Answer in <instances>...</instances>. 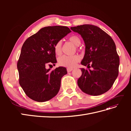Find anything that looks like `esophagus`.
Wrapping results in <instances>:
<instances>
[{"mask_svg":"<svg viewBox=\"0 0 131 131\" xmlns=\"http://www.w3.org/2000/svg\"><path fill=\"white\" fill-rule=\"evenodd\" d=\"M67 72H70L73 70V69H72V68H67Z\"/></svg>","mask_w":131,"mask_h":131,"instance_id":"esophagus-1","label":"esophagus"}]
</instances>
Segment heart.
Masks as SVG:
<instances>
[{"label": "heart", "instance_id": "obj_1", "mask_svg": "<svg viewBox=\"0 0 131 131\" xmlns=\"http://www.w3.org/2000/svg\"><path fill=\"white\" fill-rule=\"evenodd\" d=\"M69 40L75 46H78L81 43V39L77 35H72L69 38ZM62 43L61 41H58L54 46V52L57 55H60L62 53ZM80 60V57L78 55L73 56H62L58 58V62L59 66L72 68L75 66L77 63Z\"/></svg>", "mask_w": 131, "mask_h": 131}]
</instances>
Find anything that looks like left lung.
<instances>
[{
  "label": "left lung",
  "mask_w": 131,
  "mask_h": 131,
  "mask_svg": "<svg viewBox=\"0 0 131 131\" xmlns=\"http://www.w3.org/2000/svg\"><path fill=\"white\" fill-rule=\"evenodd\" d=\"M70 29L80 34L85 42V53L81 64L93 68L92 70L81 68L79 87L84 93L92 96L105 93L118 74L120 58L115 43L109 35L96 26L83 25Z\"/></svg>",
  "instance_id": "8db88e82"
}]
</instances>
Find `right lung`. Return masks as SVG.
I'll list each match as a JSON object with an SVG mask.
<instances>
[{
  "mask_svg": "<svg viewBox=\"0 0 131 131\" xmlns=\"http://www.w3.org/2000/svg\"><path fill=\"white\" fill-rule=\"evenodd\" d=\"M70 32L66 26L45 27L23 44L17 64L19 84L31 100L46 102L58 93L61 78L67 74V69L59 67L50 70L45 67L57 62L54 46Z\"/></svg>",
  "mask_w": 131,
  "mask_h": 131,
  "instance_id": "right-lung-1",
  "label": "right lung"
}]
</instances>
